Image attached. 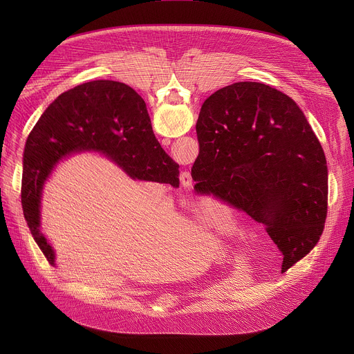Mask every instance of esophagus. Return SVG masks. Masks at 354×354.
Wrapping results in <instances>:
<instances>
[{"label": "esophagus", "instance_id": "1", "mask_svg": "<svg viewBox=\"0 0 354 354\" xmlns=\"http://www.w3.org/2000/svg\"><path fill=\"white\" fill-rule=\"evenodd\" d=\"M185 179H186L187 182H190V180H192V176H190V174H189V172H183V175H182V180L185 182Z\"/></svg>", "mask_w": 354, "mask_h": 354}]
</instances>
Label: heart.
Segmentation results:
<instances>
[{"mask_svg": "<svg viewBox=\"0 0 354 354\" xmlns=\"http://www.w3.org/2000/svg\"><path fill=\"white\" fill-rule=\"evenodd\" d=\"M201 221H203L206 225L216 228L218 231H225L227 230V221L225 218L218 214L217 212H209L203 217H201Z\"/></svg>", "mask_w": 354, "mask_h": 354, "instance_id": "heart-1", "label": "heart"}]
</instances>
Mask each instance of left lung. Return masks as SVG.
Segmentation results:
<instances>
[{"instance_id": "obj_1", "label": "left lung", "mask_w": 354, "mask_h": 354, "mask_svg": "<svg viewBox=\"0 0 354 354\" xmlns=\"http://www.w3.org/2000/svg\"><path fill=\"white\" fill-rule=\"evenodd\" d=\"M194 190L265 225L281 272L310 254L328 212V167L304 113L283 92L235 82L210 95L196 124Z\"/></svg>"}]
</instances>
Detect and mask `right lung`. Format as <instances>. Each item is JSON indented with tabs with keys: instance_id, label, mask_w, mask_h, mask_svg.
Returning a JSON list of instances; mask_svg holds the SVG:
<instances>
[{
	"instance_id": "add662e5",
	"label": "right lung",
	"mask_w": 354,
	"mask_h": 354,
	"mask_svg": "<svg viewBox=\"0 0 354 354\" xmlns=\"http://www.w3.org/2000/svg\"><path fill=\"white\" fill-rule=\"evenodd\" d=\"M82 151L106 157L131 179L179 187V165L160 145L145 102L131 86L97 80L62 93L28 137L21 190L28 227L53 266L55 249L40 231L43 187L60 161Z\"/></svg>"
}]
</instances>
